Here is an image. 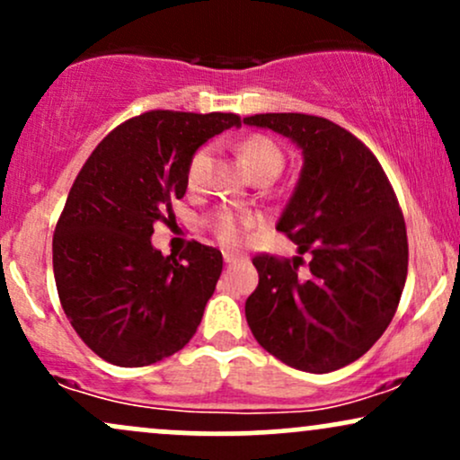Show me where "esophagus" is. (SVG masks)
<instances>
[{
  "mask_svg": "<svg viewBox=\"0 0 460 460\" xmlns=\"http://www.w3.org/2000/svg\"><path fill=\"white\" fill-rule=\"evenodd\" d=\"M235 261H237L235 255H229V252H225V263H226V266H234Z\"/></svg>",
  "mask_w": 460,
  "mask_h": 460,
  "instance_id": "esophagus-1",
  "label": "esophagus"
}]
</instances>
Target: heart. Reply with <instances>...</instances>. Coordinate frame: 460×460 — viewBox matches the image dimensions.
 Here are the masks:
<instances>
[{"label":"heart","mask_w":460,"mask_h":460,"mask_svg":"<svg viewBox=\"0 0 460 460\" xmlns=\"http://www.w3.org/2000/svg\"><path fill=\"white\" fill-rule=\"evenodd\" d=\"M237 157L242 166L246 168L248 175L252 179L260 175H274L277 177L283 168V151L272 138L263 134H251L237 145ZM209 162V146H200L194 151V155L188 162V186L197 188L203 179L205 168ZM257 225V218L251 214L231 212V209H220L214 214L212 229L216 237L225 246H240L246 240V234Z\"/></svg>","instance_id":"obj_1"}]
</instances>
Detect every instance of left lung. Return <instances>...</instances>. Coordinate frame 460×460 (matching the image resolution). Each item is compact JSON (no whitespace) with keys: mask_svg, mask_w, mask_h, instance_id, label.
Listing matches in <instances>:
<instances>
[{"mask_svg":"<svg viewBox=\"0 0 460 460\" xmlns=\"http://www.w3.org/2000/svg\"><path fill=\"white\" fill-rule=\"evenodd\" d=\"M244 123L303 149V172L277 229L311 255L307 263L252 257L260 285L246 300V322L285 366L332 372L366 355L398 309L409 268L402 209L376 155L340 125L296 112Z\"/></svg>","mask_w":460,"mask_h":460,"instance_id":"obj_1","label":"left lung"}]
</instances>
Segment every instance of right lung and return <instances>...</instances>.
<instances>
[{
  "label": "right lung",
  "instance_id": "right-lung-1",
  "mask_svg": "<svg viewBox=\"0 0 460 460\" xmlns=\"http://www.w3.org/2000/svg\"><path fill=\"white\" fill-rule=\"evenodd\" d=\"M234 125L231 112L151 110L110 131L73 181L54 234L56 288L73 329L108 363L151 366L197 332L223 255L192 240L164 257L153 225L175 218L194 151Z\"/></svg>",
  "mask_w": 460,
  "mask_h": 460
}]
</instances>
